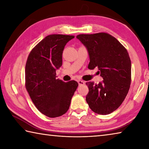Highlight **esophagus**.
Wrapping results in <instances>:
<instances>
[{
    "instance_id": "obj_1",
    "label": "esophagus",
    "mask_w": 149,
    "mask_h": 149,
    "mask_svg": "<svg viewBox=\"0 0 149 149\" xmlns=\"http://www.w3.org/2000/svg\"><path fill=\"white\" fill-rule=\"evenodd\" d=\"M77 82H78V84H79V85H83L85 84V82L84 81H81V80H78Z\"/></svg>"
}]
</instances>
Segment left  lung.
Masks as SVG:
<instances>
[{
  "instance_id": "8db88e82",
  "label": "left lung",
  "mask_w": 149,
  "mask_h": 149,
  "mask_svg": "<svg viewBox=\"0 0 149 149\" xmlns=\"http://www.w3.org/2000/svg\"><path fill=\"white\" fill-rule=\"evenodd\" d=\"M77 38L89 52V69L97 68L103 78L99 84L86 83V101L97 114H110L122 104L130 87L132 63L127 50L107 33L80 34Z\"/></svg>"
}]
</instances>
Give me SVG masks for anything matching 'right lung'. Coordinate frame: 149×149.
<instances>
[{
  "instance_id": "add662e5",
  "label": "right lung",
  "mask_w": 149,
  "mask_h": 149,
  "mask_svg": "<svg viewBox=\"0 0 149 149\" xmlns=\"http://www.w3.org/2000/svg\"><path fill=\"white\" fill-rule=\"evenodd\" d=\"M74 35L52 34L40 41L27 57L25 86L36 108L49 118L59 117L69 109L78 84L56 78L62 64V53Z\"/></svg>"
}]
</instances>
